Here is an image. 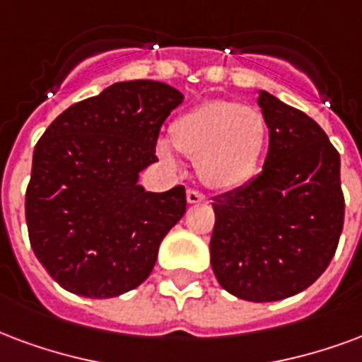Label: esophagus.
Returning a JSON list of instances; mask_svg holds the SVG:
<instances>
[{
    "label": "esophagus",
    "instance_id": "obj_1",
    "mask_svg": "<svg viewBox=\"0 0 362 362\" xmlns=\"http://www.w3.org/2000/svg\"><path fill=\"white\" fill-rule=\"evenodd\" d=\"M186 199H188V203H205L207 202V195L202 194V192H197V189L189 188L188 192H186Z\"/></svg>",
    "mask_w": 362,
    "mask_h": 362
}]
</instances>
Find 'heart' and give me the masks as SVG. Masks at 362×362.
<instances>
[{
    "instance_id": "obj_1",
    "label": "heart",
    "mask_w": 362,
    "mask_h": 362,
    "mask_svg": "<svg viewBox=\"0 0 362 362\" xmlns=\"http://www.w3.org/2000/svg\"><path fill=\"white\" fill-rule=\"evenodd\" d=\"M267 120L253 107L235 101H205L170 124L173 146L195 159L202 180L216 189H234L255 176L267 146ZM160 159L173 160L167 141H159Z\"/></svg>"
}]
</instances>
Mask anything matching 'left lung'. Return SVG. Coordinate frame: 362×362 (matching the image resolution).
<instances>
[{
  "mask_svg": "<svg viewBox=\"0 0 362 362\" xmlns=\"http://www.w3.org/2000/svg\"><path fill=\"white\" fill-rule=\"evenodd\" d=\"M257 103L269 153L257 178L213 197L211 267L232 296L267 303L307 290L328 269L345 202L339 153L322 128L269 92Z\"/></svg>",
  "mask_w": 362,
  "mask_h": 362,
  "instance_id": "8db88e82",
  "label": "left lung"
}]
</instances>
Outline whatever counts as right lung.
I'll use <instances>...</instances> for the list:
<instances>
[{
    "mask_svg": "<svg viewBox=\"0 0 362 362\" xmlns=\"http://www.w3.org/2000/svg\"><path fill=\"white\" fill-rule=\"evenodd\" d=\"M182 99L155 80L117 82L63 111L34 147L28 238L66 291L107 299L151 274L163 238L186 213V189L146 192L138 176L157 160L160 127Z\"/></svg>",
    "mask_w": 362,
    "mask_h": 362,
    "instance_id": "1",
    "label": "right lung"
}]
</instances>
